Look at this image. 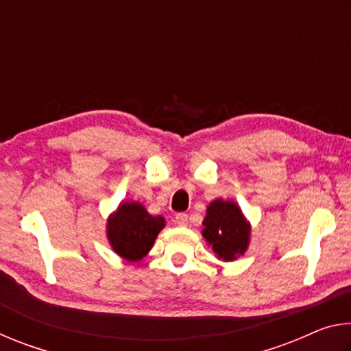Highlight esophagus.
Segmentation results:
<instances>
[{
  "label": "esophagus",
  "instance_id": "esophagus-1",
  "mask_svg": "<svg viewBox=\"0 0 351 351\" xmlns=\"http://www.w3.org/2000/svg\"><path fill=\"white\" fill-rule=\"evenodd\" d=\"M175 221H176V224H178V226H187V223H189V217L186 215V213H176Z\"/></svg>",
  "mask_w": 351,
  "mask_h": 351
}]
</instances>
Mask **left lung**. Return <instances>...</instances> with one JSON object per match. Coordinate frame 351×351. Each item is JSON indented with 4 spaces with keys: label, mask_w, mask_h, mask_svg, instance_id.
Masks as SVG:
<instances>
[{
    "label": "left lung",
    "mask_w": 351,
    "mask_h": 351,
    "mask_svg": "<svg viewBox=\"0 0 351 351\" xmlns=\"http://www.w3.org/2000/svg\"><path fill=\"white\" fill-rule=\"evenodd\" d=\"M203 237L219 260L232 261L249 246L251 224L239 204L218 198L207 206Z\"/></svg>",
    "instance_id": "8db88e82"
}]
</instances>
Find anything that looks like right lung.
Masks as SVG:
<instances>
[{"label": "right lung", "mask_w": 351, "mask_h": 351, "mask_svg": "<svg viewBox=\"0 0 351 351\" xmlns=\"http://www.w3.org/2000/svg\"><path fill=\"white\" fill-rule=\"evenodd\" d=\"M164 226L165 219L161 215L153 217L141 203L128 201L110 215L106 237L117 255L128 261H139L150 252Z\"/></svg>", "instance_id": "right-lung-1"}]
</instances>
